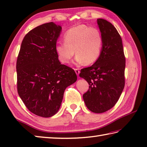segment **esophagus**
<instances>
[{"label":"esophagus","mask_w":147,"mask_h":147,"mask_svg":"<svg viewBox=\"0 0 147 147\" xmlns=\"http://www.w3.org/2000/svg\"><path fill=\"white\" fill-rule=\"evenodd\" d=\"M74 71H75V73L77 75H79V74L80 73V71L78 69H74Z\"/></svg>","instance_id":"obj_1"}]
</instances>
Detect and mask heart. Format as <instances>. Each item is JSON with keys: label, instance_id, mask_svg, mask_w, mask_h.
<instances>
[{"label": "heart", "instance_id": "obj_1", "mask_svg": "<svg viewBox=\"0 0 147 147\" xmlns=\"http://www.w3.org/2000/svg\"><path fill=\"white\" fill-rule=\"evenodd\" d=\"M64 42V43H58L55 47L60 62L63 64L69 63L76 54L78 64L90 65L99 58L104 40L102 33L98 28L80 24L65 32Z\"/></svg>", "mask_w": 147, "mask_h": 147}]
</instances>
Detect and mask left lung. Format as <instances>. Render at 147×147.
I'll return each mask as SVG.
<instances>
[{
	"label": "left lung",
	"mask_w": 147,
	"mask_h": 147,
	"mask_svg": "<svg viewBox=\"0 0 147 147\" xmlns=\"http://www.w3.org/2000/svg\"><path fill=\"white\" fill-rule=\"evenodd\" d=\"M97 24L104 40L100 55L92 66L82 69L80 76L90 85L83 95L86 107L103 113L114 107L123 92L126 60L116 28L104 19H98Z\"/></svg>",
	"instance_id": "1"
}]
</instances>
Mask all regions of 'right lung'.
Masks as SVG:
<instances>
[{
    "label": "right lung",
    "instance_id": "1",
    "mask_svg": "<svg viewBox=\"0 0 147 147\" xmlns=\"http://www.w3.org/2000/svg\"><path fill=\"white\" fill-rule=\"evenodd\" d=\"M61 30L53 22L35 28L24 37L18 56V94L28 109L40 117L57 113L65 88L77 80L74 71L61 64L56 54Z\"/></svg>",
    "mask_w": 147,
    "mask_h": 147
}]
</instances>
